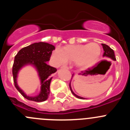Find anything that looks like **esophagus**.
<instances>
[{"label": "esophagus", "instance_id": "1", "mask_svg": "<svg viewBox=\"0 0 130 130\" xmlns=\"http://www.w3.org/2000/svg\"><path fill=\"white\" fill-rule=\"evenodd\" d=\"M62 68H64V69H69V68L66 66H62Z\"/></svg>", "mask_w": 130, "mask_h": 130}]
</instances>
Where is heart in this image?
<instances>
[{
    "label": "heart",
    "instance_id": "b5f03b06",
    "mask_svg": "<svg viewBox=\"0 0 130 130\" xmlns=\"http://www.w3.org/2000/svg\"><path fill=\"white\" fill-rule=\"evenodd\" d=\"M101 55V48L96 43L85 45H67L64 49L57 47L53 53V59L58 65L75 62L76 65L81 68L92 66Z\"/></svg>",
    "mask_w": 130,
    "mask_h": 130
}]
</instances>
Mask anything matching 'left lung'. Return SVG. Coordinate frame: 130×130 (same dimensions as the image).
Instances as JSON below:
<instances>
[{
	"mask_svg": "<svg viewBox=\"0 0 130 130\" xmlns=\"http://www.w3.org/2000/svg\"><path fill=\"white\" fill-rule=\"evenodd\" d=\"M102 47H103V49H104V55H103V57L106 58H111V59L112 60L116 61V58H115V56L114 51H113L111 47H109L107 45L104 44V43H102ZM73 76H74V73L72 75V79H73ZM71 81H72V80H71ZM70 90H71V92H72V93L75 96V97L77 98H79V99H85V98L81 97V96H78V95H77L76 94H75V93L73 92V91L72 90V87H71V81H70Z\"/></svg>",
	"mask_w": 130,
	"mask_h": 130,
	"instance_id": "left-lung-1",
	"label": "left lung"
}]
</instances>
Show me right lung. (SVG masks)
<instances>
[{"instance_id":"add662e5","label":"right lung","mask_w":130,"mask_h":130,"mask_svg":"<svg viewBox=\"0 0 130 130\" xmlns=\"http://www.w3.org/2000/svg\"><path fill=\"white\" fill-rule=\"evenodd\" d=\"M55 49L54 45L45 42L34 43L21 49L15 57L12 69L13 82L15 88L26 99L40 102L47 100L49 98L50 84L52 79L51 75L57 72V70L48 65L47 62ZM26 66H32L35 69L40 81V92L35 96H28L17 83L19 71Z\"/></svg>"}]
</instances>
